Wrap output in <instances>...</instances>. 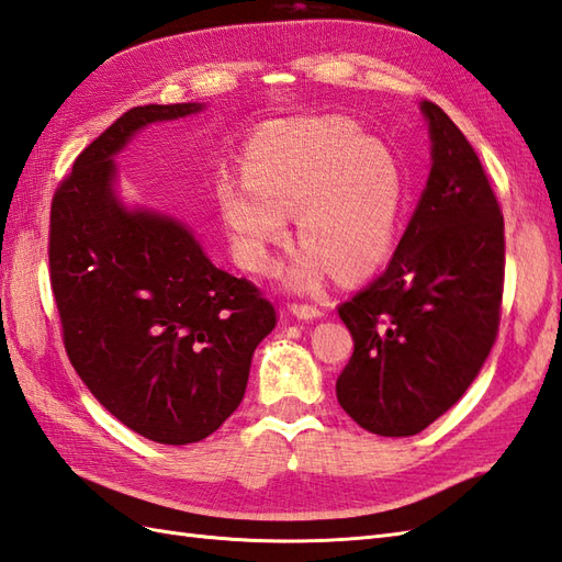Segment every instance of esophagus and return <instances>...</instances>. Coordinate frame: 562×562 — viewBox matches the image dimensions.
<instances>
[{"instance_id":"esophagus-1","label":"esophagus","mask_w":562,"mask_h":562,"mask_svg":"<svg viewBox=\"0 0 562 562\" xmlns=\"http://www.w3.org/2000/svg\"><path fill=\"white\" fill-rule=\"evenodd\" d=\"M290 311L294 313L296 318H302V321H313V318H321L323 316V311L318 306H313V304H292Z\"/></svg>"}]
</instances>
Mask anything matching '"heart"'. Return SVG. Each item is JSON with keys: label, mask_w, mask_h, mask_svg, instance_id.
I'll use <instances>...</instances> for the list:
<instances>
[{"label": "heart", "mask_w": 562, "mask_h": 562, "mask_svg": "<svg viewBox=\"0 0 562 562\" xmlns=\"http://www.w3.org/2000/svg\"><path fill=\"white\" fill-rule=\"evenodd\" d=\"M246 177L217 181V207L239 263L270 268V249L294 213L304 241L282 278L313 290L333 270L361 278L393 249L402 213L400 162L383 140L340 114L266 124L244 153Z\"/></svg>", "instance_id": "b5f03b06"}]
</instances>
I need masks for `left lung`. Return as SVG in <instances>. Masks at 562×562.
<instances>
[{
    "label": "left lung",
    "mask_w": 562,
    "mask_h": 562,
    "mask_svg": "<svg viewBox=\"0 0 562 562\" xmlns=\"http://www.w3.org/2000/svg\"><path fill=\"white\" fill-rule=\"evenodd\" d=\"M430 175L381 278L337 313L355 340L337 402L375 436H416L472 385L498 335L505 234L472 143L424 100Z\"/></svg>",
    "instance_id": "obj_1"
}]
</instances>
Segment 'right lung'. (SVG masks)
Instances as JSON below:
<instances>
[{"mask_svg": "<svg viewBox=\"0 0 562 562\" xmlns=\"http://www.w3.org/2000/svg\"><path fill=\"white\" fill-rule=\"evenodd\" d=\"M203 108L124 112L78 155L49 213V282L71 367L104 409L162 446L227 422L278 323L258 286L215 268L184 222L128 211L114 193V155L134 134Z\"/></svg>", "mask_w": 562, "mask_h": 562, "instance_id": "obj_1", "label": "right lung"}]
</instances>
